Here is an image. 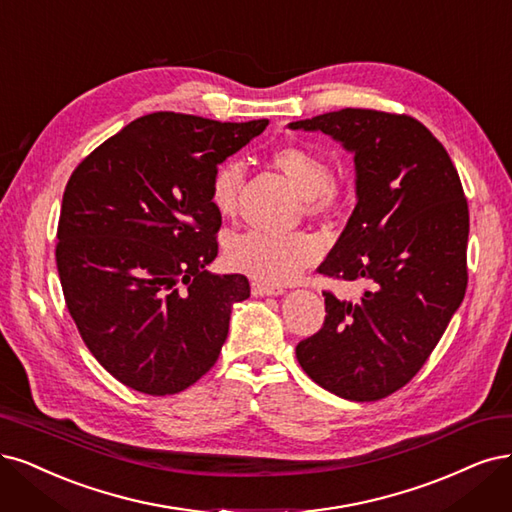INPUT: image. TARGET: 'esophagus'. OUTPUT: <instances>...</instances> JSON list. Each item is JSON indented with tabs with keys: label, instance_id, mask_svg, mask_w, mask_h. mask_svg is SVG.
Masks as SVG:
<instances>
[{
	"label": "esophagus",
	"instance_id": "obj_1",
	"mask_svg": "<svg viewBox=\"0 0 512 512\" xmlns=\"http://www.w3.org/2000/svg\"><path fill=\"white\" fill-rule=\"evenodd\" d=\"M286 290L281 286H269V284H260V281H252V294L254 296H279Z\"/></svg>",
	"mask_w": 512,
	"mask_h": 512
}]
</instances>
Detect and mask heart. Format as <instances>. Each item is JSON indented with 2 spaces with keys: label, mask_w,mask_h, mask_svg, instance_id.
<instances>
[{
  "label": "heart",
  "mask_w": 512,
  "mask_h": 512,
  "mask_svg": "<svg viewBox=\"0 0 512 512\" xmlns=\"http://www.w3.org/2000/svg\"><path fill=\"white\" fill-rule=\"evenodd\" d=\"M271 161L301 192L309 216L330 218L343 209V190L332 180V169L322 154L305 146H281L273 150ZM243 182L245 171L235 158H228L216 167L209 184V199L218 214H235ZM320 252V243L307 233L269 235L245 231L228 239L224 258L237 273L248 275L260 284L281 286L311 267L320 258Z\"/></svg>",
  "instance_id": "b5f03b06"
}]
</instances>
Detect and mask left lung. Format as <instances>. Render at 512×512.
Masks as SVG:
<instances>
[{"label": "left lung", "instance_id": "obj_1", "mask_svg": "<svg viewBox=\"0 0 512 512\" xmlns=\"http://www.w3.org/2000/svg\"><path fill=\"white\" fill-rule=\"evenodd\" d=\"M290 129L322 131L356 161L358 203L320 264L362 281L358 301L324 292L326 317L296 360L345 400H381L426 364L468 286V201L445 146L407 114L345 108Z\"/></svg>", "mask_w": 512, "mask_h": 512}]
</instances>
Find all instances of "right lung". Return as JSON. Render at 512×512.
<instances>
[{
	"label": "right lung",
	"mask_w": 512,
	"mask_h": 512,
	"mask_svg": "<svg viewBox=\"0 0 512 512\" xmlns=\"http://www.w3.org/2000/svg\"><path fill=\"white\" fill-rule=\"evenodd\" d=\"M269 120L154 112L69 178L57 228L65 305L97 362L131 390L178 394L216 364L245 275H216L211 175Z\"/></svg>",
	"instance_id": "obj_1"
}]
</instances>
